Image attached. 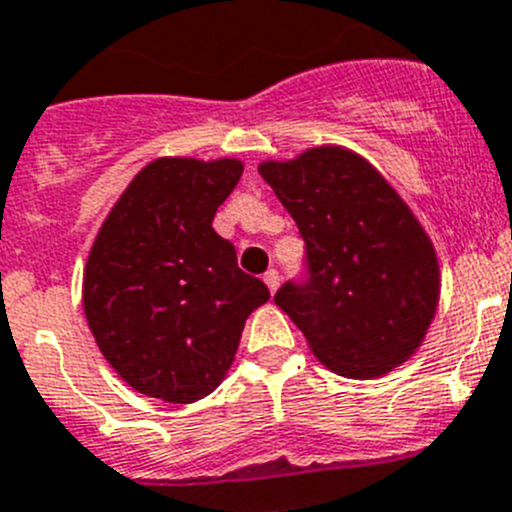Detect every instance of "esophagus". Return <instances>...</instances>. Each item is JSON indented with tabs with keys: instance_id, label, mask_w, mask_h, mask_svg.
Here are the masks:
<instances>
[{
	"instance_id": "1",
	"label": "esophagus",
	"mask_w": 512,
	"mask_h": 512,
	"mask_svg": "<svg viewBox=\"0 0 512 512\" xmlns=\"http://www.w3.org/2000/svg\"><path fill=\"white\" fill-rule=\"evenodd\" d=\"M279 281H281V276H279V271H276V269H269L264 274V284L269 286L271 294H276V289H279Z\"/></svg>"
}]
</instances>
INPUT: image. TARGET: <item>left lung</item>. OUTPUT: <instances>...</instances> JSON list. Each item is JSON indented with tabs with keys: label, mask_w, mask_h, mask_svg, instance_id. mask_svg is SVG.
Segmentation results:
<instances>
[{
	"label": "left lung",
	"mask_w": 512,
	"mask_h": 512,
	"mask_svg": "<svg viewBox=\"0 0 512 512\" xmlns=\"http://www.w3.org/2000/svg\"><path fill=\"white\" fill-rule=\"evenodd\" d=\"M259 173L306 243V279L286 281L274 301L311 352L349 379L407 362L440 301L435 246L410 206L374 165L339 145L266 160Z\"/></svg>",
	"instance_id": "left-lung-1"
}]
</instances>
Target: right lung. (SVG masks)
<instances>
[{
	"label": "right lung",
	"instance_id": "1",
	"mask_svg": "<svg viewBox=\"0 0 512 512\" xmlns=\"http://www.w3.org/2000/svg\"><path fill=\"white\" fill-rule=\"evenodd\" d=\"M241 173L236 158L153 160L97 231L82 281L87 324L140 394L173 405L211 394L248 314L269 301L264 281L243 274L233 243L213 231Z\"/></svg>",
	"mask_w": 512,
	"mask_h": 512
}]
</instances>
